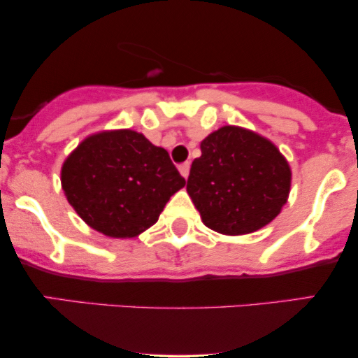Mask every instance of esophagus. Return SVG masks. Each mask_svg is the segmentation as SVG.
I'll list each match as a JSON object with an SVG mask.
<instances>
[{
	"mask_svg": "<svg viewBox=\"0 0 358 358\" xmlns=\"http://www.w3.org/2000/svg\"><path fill=\"white\" fill-rule=\"evenodd\" d=\"M178 170H180V173H182V176L185 180L188 178V173H190V163H182V165L178 166Z\"/></svg>",
	"mask_w": 358,
	"mask_h": 358,
	"instance_id": "34e87169",
	"label": "esophagus"
}]
</instances>
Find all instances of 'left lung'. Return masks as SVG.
Returning <instances> with one entry per match:
<instances>
[{
  "label": "left lung",
  "mask_w": 358,
  "mask_h": 358,
  "mask_svg": "<svg viewBox=\"0 0 358 358\" xmlns=\"http://www.w3.org/2000/svg\"><path fill=\"white\" fill-rule=\"evenodd\" d=\"M187 192L212 231L241 236L264 227L281 212L291 185L287 162L268 139L224 126L203 139Z\"/></svg>",
  "instance_id": "obj_1"
}]
</instances>
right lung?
Returning <instances> with one entry per match:
<instances>
[{"instance_id": "obj_1", "label": "right lung", "mask_w": 358, "mask_h": 358, "mask_svg": "<svg viewBox=\"0 0 358 358\" xmlns=\"http://www.w3.org/2000/svg\"><path fill=\"white\" fill-rule=\"evenodd\" d=\"M62 187L90 227L124 239L158 220L185 178L166 150L122 129L82 141L62 166Z\"/></svg>"}]
</instances>
